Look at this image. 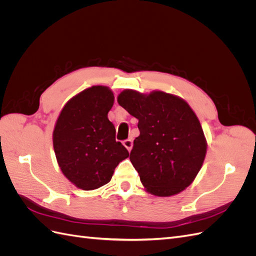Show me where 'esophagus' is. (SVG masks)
<instances>
[{"instance_id":"obj_1","label":"esophagus","mask_w":256,"mask_h":256,"mask_svg":"<svg viewBox=\"0 0 256 256\" xmlns=\"http://www.w3.org/2000/svg\"><path fill=\"white\" fill-rule=\"evenodd\" d=\"M122 145L126 147L128 152H130L131 148H132V140H131V138H128V140H125L122 142Z\"/></svg>"}]
</instances>
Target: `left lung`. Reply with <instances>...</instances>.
<instances>
[{
  "instance_id": "8db88e82",
  "label": "left lung",
  "mask_w": 256,
  "mask_h": 256,
  "mask_svg": "<svg viewBox=\"0 0 256 256\" xmlns=\"http://www.w3.org/2000/svg\"><path fill=\"white\" fill-rule=\"evenodd\" d=\"M118 102L138 120L140 136L130 161L146 190L171 196L194 180L203 166L207 143L198 118L182 98L156 90L144 95L125 90Z\"/></svg>"
}]
</instances>
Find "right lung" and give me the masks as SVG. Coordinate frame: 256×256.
I'll use <instances>...</instances> for the list:
<instances>
[{"label": "right lung", "instance_id": "right-lung-1", "mask_svg": "<svg viewBox=\"0 0 256 256\" xmlns=\"http://www.w3.org/2000/svg\"><path fill=\"white\" fill-rule=\"evenodd\" d=\"M114 102L106 86H92L65 104L53 131V147L63 174L82 190H94L111 180L115 168L129 156L115 140L108 118Z\"/></svg>", "mask_w": 256, "mask_h": 256}]
</instances>
